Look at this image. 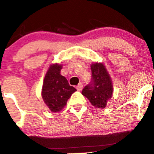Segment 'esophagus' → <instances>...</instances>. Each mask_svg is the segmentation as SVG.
I'll return each instance as SVG.
<instances>
[{"label": "esophagus", "mask_w": 154, "mask_h": 154, "mask_svg": "<svg viewBox=\"0 0 154 154\" xmlns=\"http://www.w3.org/2000/svg\"><path fill=\"white\" fill-rule=\"evenodd\" d=\"M83 84H82L81 83H80L77 86H76V88L77 89V91H81V90L83 89Z\"/></svg>", "instance_id": "obj_1"}]
</instances>
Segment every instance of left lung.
<instances>
[{"label":"left lung","instance_id":"8db88e82","mask_svg":"<svg viewBox=\"0 0 154 154\" xmlns=\"http://www.w3.org/2000/svg\"><path fill=\"white\" fill-rule=\"evenodd\" d=\"M91 80L83 88L82 94L88 99L91 105L103 109L112 95V83L106 68L102 63L91 66Z\"/></svg>","mask_w":154,"mask_h":154}]
</instances>
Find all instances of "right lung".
<instances>
[{"label": "right lung", "instance_id": "right-lung-1", "mask_svg": "<svg viewBox=\"0 0 154 154\" xmlns=\"http://www.w3.org/2000/svg\"><path fill=\"white\" fill-rule=\"evenodd\" d=\"M61 69V65H51L43 82L42 96L53 112L63 109L71 94L77 91L75 88L70 86L67 79L60 74Z\"/></svg>", "mask_w": 154, "mask_h": 154}]
</instances>
